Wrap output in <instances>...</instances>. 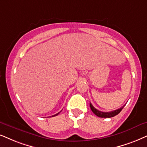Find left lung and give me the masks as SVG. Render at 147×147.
<instances>
[{
	"instance_id": "1",
	"label": "left lung",
	"mask_w": 147,
	"mask_h": 147,
	"mask_svg": "<svg viewBox=\"0 0 147 147\" xmlns=\"http://www.w3.org/2000/svg\"><path fill=\"white\" fill-rule=\"evenodd\" d=\"M90 108H91V110L92 111V112L94 113L96 115H97L98 117H102V118H111V117H115V115H118L119 113L121 111L122 109H123V108L124 107V106H123L121 108H120V109H117V110H115V111H111V112H102V111H100L97 110V109H95L94 107H93V105L92 104L90 103Z\"/></svg>"
}]
</instances>
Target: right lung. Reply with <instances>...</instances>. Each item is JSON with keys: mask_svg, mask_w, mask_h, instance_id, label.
Listing matches in <instances>:
<instances>
[{"mask_svg": "<svg viewBox=\"0 0 147 147\" xmlns=\"http://www.w3.org/2000/svg\"><path fill=\"white\" fill-rule=\"evenodd\" d=\"M60 112H61V111H60ZM60 112L57 113V114H55V115H52V116H51V117H55V116H57V115H58V114H59V113H60Z\"/></svg>", "mask_w": 147, "mask_h": 147, "instance_id": "right-lung-1", "label": "right lung"}]
</instances>
